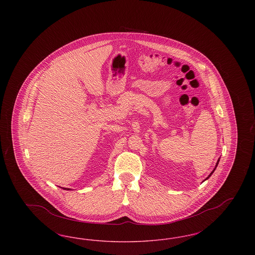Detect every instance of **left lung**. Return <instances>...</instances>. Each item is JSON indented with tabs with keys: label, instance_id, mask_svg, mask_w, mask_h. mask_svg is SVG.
<instances>
[{
	"label": "left lung",
	"instance_id": "left-lung-1",
	"mask_svg": "<svg viewBox=\"0 0 255 255\" xmlns=\"http://www.w3.org/2000/svg\"><path fill=\"white\" fill-rule=\"evenodd\" d=\"M219 160H220V158H219L218 160H217V162H216V165H215V167H214V169L212 170V172H211V173H210V174H209V175H208V177H207V178H206V180H205V181H206V180H207V179H208V178H209V177H210V176H211V175H212V174H213V172H214V171H215V169H216V167H217V165H218Z\"/></svg>",
	"mask_w": 255,
	"mask_h": 255
}]
</instances>
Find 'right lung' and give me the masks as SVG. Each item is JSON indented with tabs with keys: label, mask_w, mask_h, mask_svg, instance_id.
<instances>
[{
	"label": "right lung",
	"mask_w": 255,
	"mask_h": 255,
	"mask_svg": "<svg viewBox=\"0 0 255 255\" xmlns=\"http://www.w3.org/2000/svg\"><path fill=\"white\" fill-rule=\"evenodd\" d=\"M62 188V187H61ZM63 189H65V190H71V188H65V187H63Z\"/></svg>",
	"instance_id": "1"
}]
</instances>
